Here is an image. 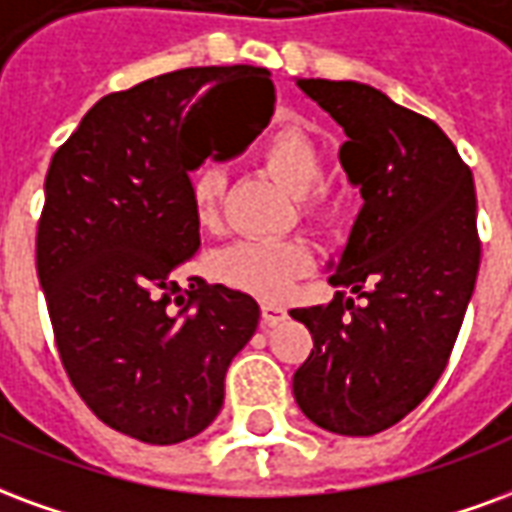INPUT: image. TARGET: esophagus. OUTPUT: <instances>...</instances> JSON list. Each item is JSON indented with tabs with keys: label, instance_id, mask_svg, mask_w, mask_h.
Here are the masks:
<instances>
[{
	"label": "esophagus",
	"instance_id": "1",
	"mask_svg": "<svg viewBox=\"0 0 512 512\" xmlns=\"http://www.w3.org/2000/svg\"><path fill=\"white\" fill-rule=\"evenodd\" d=\"M286 316H289V313H286V308L278 305V302H261V324H264V327H275V324H281Z\"/></svg>",
	"mask_w": 512,
	"mask_h": 512
}]
</instances>
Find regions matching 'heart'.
Here are the masks:
<instances>
[{
  "label": "heart",
  "instance_id": "b5f03b06",
  "mask_svg": "<svg viewBox=\"0 0 512 512\" xmlns=\"http://www.w3.org/2000/svg\"><path fill=\"white\" fill-rule=\"evenodd\" d=\"M264 166L308 212L324 210V193H319L324 163L311 138L297 130H281L261 147ZM226 190V174L210 163L193 177V212L201 229L220 226V204ZM311 270V251L300 240H237L212 256V272L231 289L256 294L261 300H278Z\"/></svg>",
  "mask_w": 512,
  "mask_h": 512
}]
</instances>
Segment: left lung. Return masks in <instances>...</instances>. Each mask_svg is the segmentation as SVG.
Returning a JSON list of instances; mask_svg holds the SVG:
<instances>
[{
    "label": "left lung",
    "instance_id": "8db88e82",
    "mask_svg": "<svg viewBox=\"0 0 512 512\" xmlns=\"http://www.w3.org/2000/svg\"><path fill=\"white\" fill-rule=\"evenodd\" d=\"M346 133L338 160L357 215L327 261V305L294 308L313 335L292 379L302 414L324 431L374 436L431 393L453 352L480 267L472 171L431 119L360 81L294 78Z\"/></svg>",
    "mask_w": 512,
    "mask_h": 512
}]
</instances>
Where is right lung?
<instances>
[{
    "instance_id": "add662e5",
    "label": "right lung",
    "mask_w": 512,
    "mask_h": 512,
    "mask_svg": "<svg viewBox=\"0 0 512 512\" xmlns=\"http://www.w3.org/2000/svg\"><path fill=\"white\" fill-rule=\"evenodd\" d=\"M272 111L264 67H185L100 98L51 158L37 278L70 382L119 434L177 445L218 417L261 311L199 278L177 294L201 248L190 174L220 130L245 149Z\"/></svg>"
}]
</instances>
